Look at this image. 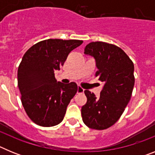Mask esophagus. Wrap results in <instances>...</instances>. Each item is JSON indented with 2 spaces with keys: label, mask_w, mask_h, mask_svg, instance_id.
I'll return each instance as SVG.
<instances>
[{
  "label": "esophagus",
  "mask_w": 155,
  "mask_h": 155,
  "mask_svg": "<svg viewBox=\"0 0 155 155\" xmlns=\"http://www.w3.org/2000/svg\"><path fill=\"white\" fill-rule=\"evenodd\" d=\"M84 88L81 87V86H78V93H83L84 92Z\"/></svg>",
  "instance_id": "34e87169"
}]
</instances>
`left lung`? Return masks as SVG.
Here are the masks:
<instances>
[{
    "instance_id": "obj_1",
    "label": "left lung",
    "mask_w": 155,
    "mask_h": 155,
    "mask_svg": "<svg viewBox=\"0 0 155 155\" xmlns=\"http://www.w3.org/2000/svg\"><path fill=\"white\" fill-rule=\"evenodd\" d=\"M84 53L95 59V77L104 86L98 98L84 91L87 102L81 108L82 120L89 128L105 130L118 121L130 100L135 82L134 63L121 48L107 42H90Z\"/></svg>"
}]
</instances>
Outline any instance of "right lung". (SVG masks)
I'll use <instances>...</instances> for the list:
<instances>
[{
  "label": "right lung",
  "instance_id": "add662e5",
  "mask_svg": "<svg viewBox=\"0 0 155 155\" xmlns=\"http://www.w3.org/2000/svg\"><path fill=\"white\" fill-rule=\"evenodd\" d=\"M82 42L46 39L33 45L23 56L18 69V86L23 107L37 125L53 127L64 120L78 85L75 82H57L54 71L61 69L68 54Z\"/></svg>",
  "mask_w": 155,
  "mask_h": 155
}]
</instances>
